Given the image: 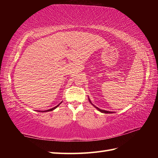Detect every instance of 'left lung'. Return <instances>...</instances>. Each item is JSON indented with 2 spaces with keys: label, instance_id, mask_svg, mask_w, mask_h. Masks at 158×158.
Segmentation results:
<instances>
[{
  "label": "left lung",
  "instance_id": "obj_1",
  "mask_svg": "<svg viewBox=\"0 0 158 158\" xmlns=\"http://www.w3.org/2000/svg\"><path fill=\"white\" fill-rule=\"evenodd\" d=\"M89 102H91V101H90L89 100ZM96 108L98 109L99 111H100V112H102V113H113V112H110V111H108V110H102V109H99V108H98V107H96V106H95Z\"/></svg>",
  "mask_w": 158,
  "mask_h": 158
}]
</instances>
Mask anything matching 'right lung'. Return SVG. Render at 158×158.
Masks as SVG:
<instances>
[{"label": "right lung", "mask_w": 158, "mask_h": 158, "mask_svg": "<svg viewBox=\"0 0 158 158\" xmlns=\"http://www.w3.org/2000/svg\"><path fill=\"white\" fill-rule=\"evenodd\" d=\"M59 104V105H60ZM59 105H57L56 106H55V107H53V108H52V109H49V110H44V111H43V112H46V111H52V110H53V109H55L57 106H59ZM42 112V111H41Z\"/></svg>", "instance_id": "add662e5"}]
</instances>
